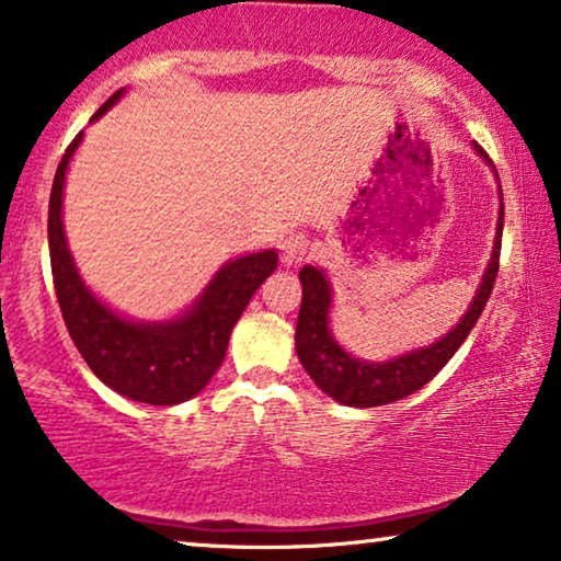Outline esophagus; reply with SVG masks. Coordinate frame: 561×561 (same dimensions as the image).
Returning a JSON list of instances; mask_svg holds the SVG:
<instances>
[{
	"label": "esophagus",
	"instance_id": "1",
	"mask_svg": "<svg viewBox=\"0 0 561 561\" xmlns=\"http://www.w3.org/2000/svg\"><path fill=\"white\" fill-rule=\"evenodd\" d=\"M309 249V237L305 231H289L282 241V256L287 264H297L307 256Z\"/></svg>",
	"mask_w": 561,
	"mask_h": 561
}]
</instances>
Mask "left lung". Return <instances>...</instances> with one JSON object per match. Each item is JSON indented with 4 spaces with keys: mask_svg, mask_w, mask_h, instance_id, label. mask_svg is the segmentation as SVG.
I'll list each match as a JSON object with an SVG mask.
<instances>
[{
    "mask_svg": "<svg viewBox=\"0 0 561 561\" xmlns=\"http://www.w3.org/2000/svg\"><path fill=\"white\" fill-rule=\"evenodd\" d=\"M479 156L489 161L486 150L476 144ZM501 231H504V201L499 208V224H496V241L494 254L483 274V282L479 291H476L471 307L463 314V320L450 330L446 337H440L433 345L415 350L403 357L388 363H360L350 357L337 342L332 340L328 328V312H330V284L324 274L314 266H305L299 272V282H302V307H299V320L295 332L297 355L302 360L309 378L317 382V388L328 392L332 400L342 405L353 408H375L388 405L392 400H400L411 396L425 382L436 378V375L446 367L456 350L463 345L468 332L479 322V317L486 307L491 289H494L496 274H499V254H501Z\"/></svg>",
    "mask_w": 561,
    "mask_h": 561,
    "instance_id": "8db88e82",
    "label": "left lung"
}]
</instances>
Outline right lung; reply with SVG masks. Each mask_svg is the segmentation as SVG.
<instances>
[{"mask_svg":"<svg viewBox=\"0 0 561 561\" xmlns=\"http://www.w3.org/2000/svg\"><path fill=\"white\" fill-rule=\"evenodd\" d=\"M123 90L111 95L93 115L98 121ZM82 133L67 146L49 194L47 237L55 295L67 332L107 388L150 405H175L198 396L227 355L229 334L249 299L277 266V252L247 254L227 262L198 302L173 322H128L111 312L82 284L62 231V186L67 163Z\"/></svg>","mask_w":561,"mask_h":561,"instance_id":"right-lung-1","label":"right lung"}]
</instances>
